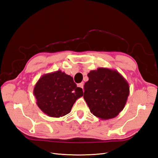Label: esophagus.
Returning a JSON list of instances; mask_svg holds the SVG:
<instances>
[{"instance_id":"esophagus-1","label":"esophagus","mask_w":158,"mask_h":158,"mask_svg":"<svg viewBox=\"0 0 158 158\" xmlns=\"http://www.w3.org/2000/svg\"><path fill=\"white\" fill-rule=\"evenodd\" d=\"M78 86L83 89L84 88V82H81L80 84H78Z\"/></svg>"}]
</instances>
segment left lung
Here are the masks:
<instances>
[{
  "mask_svg": "<svg viewBox=\"0 0 158 158\" xmlns=\"http://www.w3.org/2000/svg\"><path fill=\"white\" fill-rule=\"evenodd\" d=\"M84 99L90 112L102 120L117 117L125 106L129 85L116 70L98 68L88 74Z\"/></svg>",
  "mask_w": 158,
  "mask_h": 158,
  "instance_id": "1",
  "label": "left lung"
}]
</instances>
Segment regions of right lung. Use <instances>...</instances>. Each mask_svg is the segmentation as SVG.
<instances>
[{
	"label": "right lung",
	"instance_id": "obj_1",
	"mask_svg": "<svg viewBox=\"0 0 158 158\" xmlns=\"http://www.w3.org/2000/svg\"><path fill=\"white\" fill-rule=\"evenodd\" d=\"M37 106L47 115L59 118L71 111L76 100L83 95L73 78L61 70L43 75L33 89Z\"/></svg>",
	"mask_w": 158,
	"mask_h": 158
}]
</instances>
